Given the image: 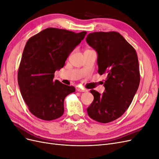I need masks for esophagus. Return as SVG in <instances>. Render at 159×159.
<instances>
[{"instance_id":"esophagus-1","label":"esophagus","mask_w":159,"mask_h":159,"mask_svg":"<svg viewBox=\"0 0 159 159\" xmlns=\"http://www.w3.org/2000/svg\"><path fill=\"white\" fill-rule=\"evenodd\" d=\"M77 90H78V91H80V92H85V91H88L87 89H83V88H78Z\"/></svg>"}]
</instances>
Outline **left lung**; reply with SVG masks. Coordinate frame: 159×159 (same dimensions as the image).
I'll return each mask as SVG.
<instances>
[{
    "instance_id": "obj_1",
    "label": "left lung",
    "mask_w": 159,
    "mask_h": 159,
    "mask_svg": "<svg viewBox=\"0 0 159 159\" xmlns=\"http://www.w3.org/2000/svg\"><path fill=\"white\" fill-rule=\"evenodd\" d=\"M86 42L98 54V73L107 74L102 94L90 91L94 99L87 109L88 114L96 121L107 123L125 112L139 88L140 73L137 52L116 32L90 33Z\"/></svg>"
}]
</instances>
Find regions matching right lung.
<instances>
[{"mask_svg":"<svg viewBox=\"0 0 159 159\" xmlns=\"http://www.w3.org/2000/svg\"><path fill=\"white\" fill-rule=\"evenodd\" d=\"M86 34L48 28L26 42L18 69V83L28 109L36 117L51 121L63 115L64 99L75 89L54 80V73L63 68Z\"/></svg>","mask_w":159,"mask_h":159,"instance_id":"1","label":"right lung"}]
</instances>
